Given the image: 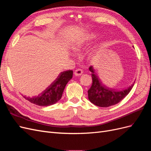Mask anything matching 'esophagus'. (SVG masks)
<instances>
[{"mask_svg":"<svg viewBox=\"0 0 151 151\" xmlns=\"http://www.w3.org/2000/svg\"><path fill=\"white\" fill-rule=\"evenodd\" d=\"M83 74V70L82 69H80V68H77V69H76L74 72V74L76 76H80Z\"/></svg>","mask_w":151,"mask_h":151,"instance_id":"34e87169","label":"esophagus"}]
</instances>
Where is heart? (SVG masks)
I'll return each mask as SVG.
<instances>
[{
	"label": "heart",
	"mask_w": 151,
	"mask_h": 151,
	"mask_svg": "<svg viewBox=\"0 0 151 151\" xmlns=\"http://www.w3.org/2000/svg\"><path fill=\"white\" fill-rule=\"evenodd\" d=\"M98 35L96 33H91L88 35L82 36L81 38H79L75 40L71 45L70 48L75 52H79L82 50L84 49V48L88 45V44L92 42L93 40L96 39L98 38ZM97 51H93L89 53V57L93 58L94 57V55L96 53Z\"/></svg>",
	"instance_id": "heart-1"
}]
</instances>
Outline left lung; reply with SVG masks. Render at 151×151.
<instances>
[{
	"mask_svg": "<svg viewBox=\"0 0 151 151\" xmlns=\"http://www.w3.org/2000/svg\"><path fill=\"white\" fill-rule=\"evenodd\" d=\"M89 70L92 72L93 84L88 90V98L91 103L99 107H108L120 102L134 85V83L129 88L118 91L108 88L100 81L93 66H90Z\"/></svg>",
	"mask_w": 151,
	"mask_h": 151,
	"instance_id": "8db88e82",
	"label": "left lung"
}]
</instances>
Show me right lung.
I'll return each mask as SVG.
<instances>
[{
	"label": "right lung",
	"instance_id": "right-lung-1",
	"mask_svg": "<svg viewBox=\"0 0 151 151\" xmlns=\"http://www.w3.org/2000/svg\"><path fill=\"white\" fill-rule=\"evenodd\" d=\"M72 70L62 72L57 78L37 96L24 98L31 103L41 106H47L56 103L61 99L65 86L72 78Z\"/></svg>",
	"mask_w": 151,
	"mask_h": 151
}]
</instances>
